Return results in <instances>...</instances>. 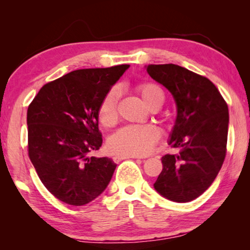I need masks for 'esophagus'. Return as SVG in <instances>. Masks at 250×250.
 I'll return each instance as SVG.
<instances>
[{
  "label": "esophagus",
  "instance_id": "obj_1",
  "mask_svg": "<svg viewBox=\"0 0 250 250\" xmlns=\"http://www.w3.org/2000/svg\"><path fill=\"white\" fill-rule=\"evenodd\" d=\"M125 159H138V156H131V155H116L113 156V161L116 163H119L120 161L125 160Z\"/></svg>",
  "mask_w": 250,
  "mask_h": 250
}]
</instances>
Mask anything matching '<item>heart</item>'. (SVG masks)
Listing matches in <instances>:
<instances>
[{
    "label": "heart",
    "mask_w": 250,
    "mask_h": 250,
    "mask_svg": "<svg viewBox=\"0 0 250 250\" xmlns=\"http://www.w3.org/2000/svg\"><path fill=\"white\" fill-rule=\"evenodd\" d=\"M143 101L149 105L159 98H163V92L159 86L152 83H142L138 87ZM120 90L112 87L101 100L98 117L104 126L115 125L118 120V100ZM160 139V130L151 125H125L113 133L109 139L108 146L113 154L143 156L149 154Z\"/></svg>",
    "instance_id": "obj_1"
}]
</instances>
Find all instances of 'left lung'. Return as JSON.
<instances>
[{
	"label": "left lung",
	"mask_w": 250,
	"mask_h": 250,
	"mask_svg": "<svg viewBox=\"0 0 250 250\" xmlns=\"http://www.w3.org/2000/svg\"><path fill=\"white\" fill-rule=\"evenodd\" d=\"M146 71L175 100L177 117L168 145L181 150L162 156L154 188L170 201L191 202L209 188L225 160L227 104L208 78L184 67L149 65Z\"/></svg>",
	"instance_id": "8db88e82"
}]
</instances>
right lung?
<instances>
[{
    "instance_id": "right-lung-1",
    "label": "right lung",
    "mask_w": 250,
    "mask_h": 250,
    "mask_svg": "<svg viewBox=\"0 0 250 250\" xmlns=\"http://www.w3.org/2000/svg\"><path fill=\"white\" fill-rule=\"evenodd\" d=\"M129 65L78 69L41 88L28 105V156L42 183L59 201L82 206L107 188L117 164L99 150L98 109Z\"/></svg>"
}]
</instances>
